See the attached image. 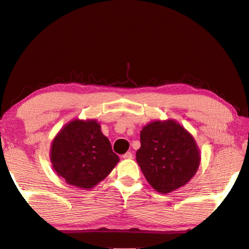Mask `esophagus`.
Segmentation results:
<instances>
[{
	"label": "esophagus",
	"mask_w": 249,
	"mask_h": 249,
	"mask_svg": "<svg viewBox=\"0 0 249 249\" xmlns=\"http://www.w3.org/2000/svg\"><path fill=\"white\" fill-rule=\"evenodd\" d=\"M123 158H124V159H125V160L133 159V154L131 152H127L124 155H123Z\"/></svg>",
	"instance_id": "1"
}]
</instances>
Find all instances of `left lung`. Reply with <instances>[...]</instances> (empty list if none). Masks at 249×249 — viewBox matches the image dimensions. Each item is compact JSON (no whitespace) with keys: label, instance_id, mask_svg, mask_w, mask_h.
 Listing matches in <instances>:
<instances>
[{"label":"left lung","instance_id":"8db88e82","mask_svg":"<svg viewBox=\"0 0 249 249\" xmlns=\"http://www.w3.org/2000/svg\"><path fill=\"white\" fill-rule=\"evenodd\" d=\"M136 160L149 185L170 193L196 173L200 155L192 135L172 119L156 120L142 127Z\"/></svg>","mask_w":249,"mask_h":249}]
</instances>
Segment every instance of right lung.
Here are the masks:
<instances>
[{
  "instance_id": "obj_1",
  "label": "right lung",
  "mask_w": 249,
  "mask_h": 249,
  "mask_svg": "<svg viewBox=\"0 0 249 249\" xmlns=\"http://www.w3.org/2000/svg\"><path fill=\"white\" fill-rule=\"evenodd\" d=\"M50 158L59 177L86 190L107 178L119 162L95 119L66 124L52 142Z\"/></svg>"
}]
</instances>
